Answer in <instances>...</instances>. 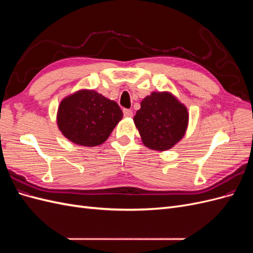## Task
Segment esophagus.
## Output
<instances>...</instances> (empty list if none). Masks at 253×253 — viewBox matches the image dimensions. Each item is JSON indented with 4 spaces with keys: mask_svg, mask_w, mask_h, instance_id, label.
<instances>
[{
    "mask_svg": "<svg viewBox=\"0 0 253 253\" xmlns=\"http://www.w3.org/2000/svg\"><path fill=\"white\" fill-rule=\"evenodd\" d=\"M124 115L125 117H127V118H131L133 117V112L131 110H127V109H125L124 110Z\"/></svg>",
    "mask_w": 253,
    "mask_h": 253,
    "instance_id": "obj_1",
    "label": "esophagus"
}]
</instances>
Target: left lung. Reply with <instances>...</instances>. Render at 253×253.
<instances>
[{
	"label": "left lung",
	"instance_id": "8db88e82",
	"mask_svg": "<svg viewBox=\"0 0 253 253\" xmlns=\"http://www.w3.org/2000/svg\"><path fill=\"white\" fill-rule=\"evenodd\" d=\"M134 117L142 143L151 150L167 151L181 140L189 124L185 104L169 91H153L140 103Z\"/></svg>",
	"mask_w": 253,
	"mask_h": 253
}]
</instances>
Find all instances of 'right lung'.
Instances as JSON below:
<instances>
[{"label":"right lung","instance_id":"1","mask_svg":"<svg viewBox=\"0 0 253 253\" xmlns=\"http://www.w3.org/2000/svg\"><path fill=\"white\" fill-rule=\"evenodd\" d=\"M124 117L119 105L94 89H80L60 102L57 125L64 137L82 147L103 143Z\"/></svg>","mask_w":253,"mask_h":253}]
</instances>
